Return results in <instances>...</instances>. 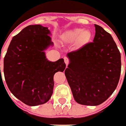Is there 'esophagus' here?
<instances>
[{"label":"esophagus","instance_id":"obj_1","mask_svg":"<svg viewBox=\"0 0 126 126\" xmlns=\"http://www.w3.org/2000/svg\"><path fill=\"white\" fill-rule=\"evenodd\" d=\"M64 60L65 64L67 66V65L68 64V63H69V60H68V58L67 57H64Z\"/></svg>","mask_w":126,"mask_h":126}]
</instances>
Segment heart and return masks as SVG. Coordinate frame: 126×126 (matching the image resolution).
I'll return each instance as SVG.
<instances>
[{"mask_svg":"<svg viewBox=\"0 0 126 126\" xmlns=\"http://www.w3.org/2000/svg\"><path fill=\"white\" fill-rule=\"evenodd\" d=\"M92 34L89 30H82L81 28H75L69 30L64 36V39L66 41L73 42L79 38V42L86 43L91 38Z\"/></svg>","mask_w":126,"mask_h":126,"instance_id":"b5f03b06","label":"heart"}]
</instances>
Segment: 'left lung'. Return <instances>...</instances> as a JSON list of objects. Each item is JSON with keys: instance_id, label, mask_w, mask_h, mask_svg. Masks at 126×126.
I'll return each instance as SVG.
<instances>
[{"instance_id": "obj_1", "label": "left lung", "mask_w": 126, "mask_h": 126, "mask_svg": "<svg viewBox=\"0 0 126 126\" xmlns=\"http://www.w3.org/2000/svg\"><path fill=\"white\" fill-rule=\"evenodd\" d=\"M92 43L67 53L65 76L74 99L80 104L97 106L115 90L121 73V54L110 34L94 24Z\"/></svg>"}]
</instances>
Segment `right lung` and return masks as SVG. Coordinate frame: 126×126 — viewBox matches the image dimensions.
<instances>
[{
	"label": "right lung",
	"mask_w": 126,
	"mask_h": 126,
	"mask_svg": "<svg viewBox=\"0 0 126 126\" xmlns=\"http://www.w3.org/2000/svg\"><path fill=\"white\" fill-rule=\"evenodd\" d=\"M51 32L41 25H30L14 36L4 58V75L9 89L28 106L46 103L53 94L55 73L66 68L64 59L46 58L53 46ZM1 75V73H0Z\"/></svg>",
	"instance_id": "obj_1"
}]
</instances>
